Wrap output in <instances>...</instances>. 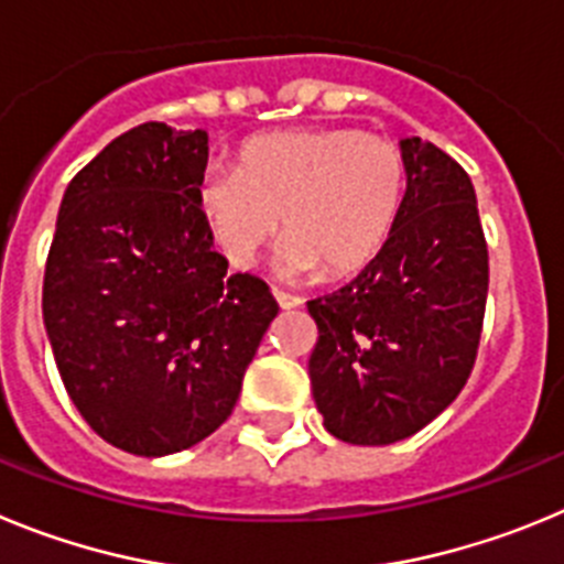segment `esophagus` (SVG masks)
Wrapping results in <instances>:
<instances>
[{"instance_id":"esophagus-1","label":"esophagus","mask_w":564,"mask_h":564,"mask_svg":"<svg viewBox=\"0 0 564 564\" xmlns=\"http://www.w3.org/2000/svg\"><path fill=\"white\" fill-rule=\"evenodd\" d=\"M272 294H275V301L281 308L303 306V297H297V294H289V292H283V289H272Z\"/></svg>"}]
</instances>
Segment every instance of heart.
Wrapping results in <instances>:
<instances>
[{"mask_svg":"<svg viewBox=\"0 0 564 564\" xmlns=\"http://www.w3.org/2000/svg\"><path fill=\"white\" fill-rule=\"evenodd\" d=\"M408 165L388 137L357 129H283L250 137L238 165H207L196 207L213 245L250 270L286 227L278 272L348 275L382 250L402 213Z\"/></svg>","mask_w":564,"mask_h":564,"instance_id":"heart-1","label":"heart"}]
</instances>
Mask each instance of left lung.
I'll return each instance as SVG.
<instances>
[{
    "instance_id": "1",
    "label": "left lung",
    "mask_w": 564,
    "mask_h": 564,
    "mask_svg": "<svg viewBox=\"0 0 564 564\" xmlns=\"http://www.w3.org/2000/svg\"><path fill=\"white\" fill-rule=\"evenodd\" d=\"M408 191L393 232L348 286L317 301L308 379L328 433L384 446L455 402L478 357L489 250L458 162L404 137Z\"/></svg>"
}]
</instances>
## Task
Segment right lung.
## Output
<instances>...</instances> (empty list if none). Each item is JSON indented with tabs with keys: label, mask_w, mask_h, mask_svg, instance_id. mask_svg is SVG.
Wrapping results in <instances>:
<instances>
[{
	"label": "right lung",
	"mask_w": 564,
	"mask_h": 564,
	"mask_svg": "<svg viewBox=\"0 0 564 564\" xmlns=\"http://www.w3.org/2000/svg\"><path fill=\"white\" fill-rule=\"evenodd\" d=\"M207 131L143 123L73 176L44 270V326L69 399L111 446L162 458L216 433L278 314L227 275L196 207Z\"/></svg>",
	"instance_id": "1"
}]
</instances>
